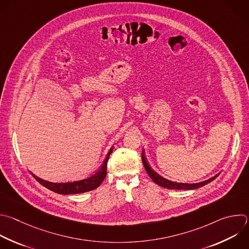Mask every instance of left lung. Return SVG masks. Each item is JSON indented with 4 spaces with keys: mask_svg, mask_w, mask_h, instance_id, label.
I'll return each instance as SVG.
<instances>
[{
    "mask_svg": "<svg viewBox=\"0 0 249 249\" xmlns=\"http://www.w3.org/2000/svg\"><path fill=\"white\" fill-rule=\"evenodd\" d=\"M142 163H143V166L145 168V171L147 172L148 176L151 178V180L159 185L160 187H163V188H166V189H169V190H195V189H198L202 186H205L207 185L208 183L212 182L214 179H216L219 174H217L216 176L204 181V182H200V183H196V184H184V183H177V182H172V181H169L167 179H165L163 177H161L160 175H158L151 167L149 163L147 162V159L144 155V151L142 150Z\"/></svg>",
    "mask_w": 249,
    "mask_h": 249,
    "instance_id": "1",
    "label": "left lung"
}]
</instances>
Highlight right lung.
Masks as SVG:
<instances>
[{
    "instance_id": "1",
    "label": "right lung",
    "mask_w": 249,
    "mask_h": 249,
    "mask_svg": "<svg viewBox=\"0 0 249 249\" xmlns=\"http://www.w3.org/2000/svg\"><path fill=\"white\" fill-rule=\"evenodd\" d=\"M113 147L110 148L107 158L104 161V164L101 166V168L92 176H90L87 179L81 180V181H74V182H68V183H51L48 181H45L43 179H40L36 176L34 178L45 188L61 195H75V194H82L90 192L92 190L97 189L105 180L107 176V161L109 158V155L112 152Z\"/></svg>"
}]
</instances>
